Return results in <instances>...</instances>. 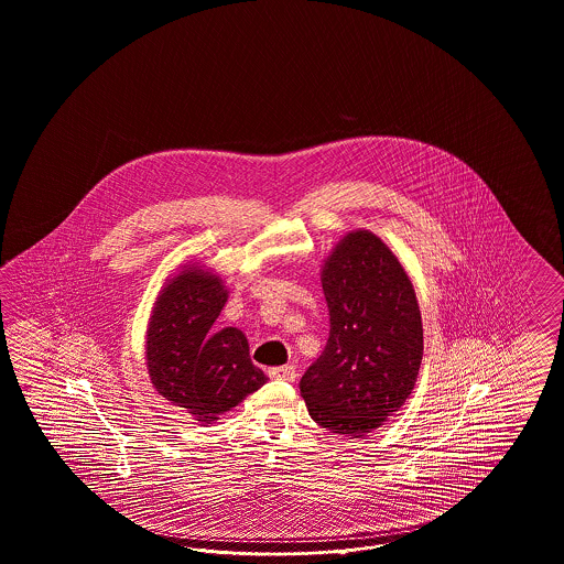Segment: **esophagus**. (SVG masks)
I'll return each mask as SVG.
<instances>
[{
  "label": "esophagus",
  "mask_w": 564,
  "mask_h": 564,
  "mask_svg": "<svg viewBox=\"0 0 564 564\" xmlns=\"http://www.w3.org/2000/svg\"><path fill=\"white\" fill-rule=\"evenodd\" d=\"M269 376L272 380H283V382H295L297 371L293 365H283V367H272L269 369Z\"/></svg>",
  "instance_id": "1"
}]
</instances>
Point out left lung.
Masks as SVG:
<instances>
[{
	"label": "left lung",
	"mask_w": 564,
	"mask_h": 564,
	"mask_svg": "<svg viewBox=\"0 0 564 564\" xmlns=\"http://www.w3.org/2000/svg\"><path fill=\"white\" fill-rule=\"evenodd\" d=\"M321 283L329 338L300 394L318 426L357 438L405 405L424 355L422 315L405 269L369 230L339 239Z\"/></svg>",
	"instance_id": "left-lung-1"
}]
</instances>
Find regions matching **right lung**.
Masks as SVG:
<instances>
[{
  "label": "right lung",
  "instance_id": "right-lung-1",
  "mask_svg": "<svg viewBox=\"0 0 564 564\" xmlns=\"http://www.w3.org/2000/svg\"><path fill=\"white\" fill-rule=\"evenodd\" d=\"M225 281L202 267H184L159 293L147 332V367L159 394L212 424L267 383L249 359L237 327L214 329L225 308Z\"/></svg>",
  "mask_w": 564,
  "mask_h": 564
}]
</instances>
